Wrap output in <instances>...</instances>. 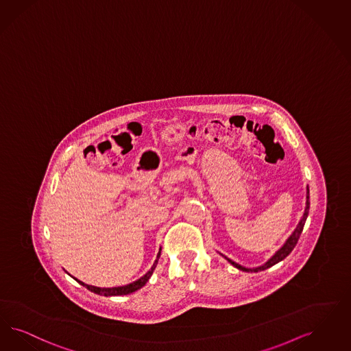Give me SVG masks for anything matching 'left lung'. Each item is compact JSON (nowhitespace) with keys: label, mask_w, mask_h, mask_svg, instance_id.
<instances>
[{"label":"left lung","mask_w":351,"mask_h":351,"mask_svg":"<svg viewBox=\"0 0 351 351\" xmlns=\"http://www.w3.org/2000/svg\"><path fill=\"white\" fill-rule=\"evenodd\" d=\"M306 198H307V199H306V208H304L302 219H301V221L298 223L297 228L294 230V232L291 233V236H290L289 239L287 240V242L284 243V246H282L281 249H278V252L275 253V255H274L271 259H268L263 266L256 267V268H246V267L240 266V265H237L236 262L230 261V259H228L227 256H226V259L230 262L232 266H234L236 268L241 269V271H245V272H258V271H265L267 268L275 266L276 263L281 262L282 259H285V258L291 253V250L295 247L297 242L300 240V236H301V233H302L303 227H304V223H306V219H307V215H308V210H310V199H308V198H310V193H308V186H307V195H306Z\"/></svg>","instance_id":"8db88e82"}]
</instances>
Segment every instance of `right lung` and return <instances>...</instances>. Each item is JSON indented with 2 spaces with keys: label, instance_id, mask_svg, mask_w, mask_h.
Instances as JSON below:
<instances>
[{
  "label": "right lung",
  "instance_id": "obj_1",
  "mask_svg": "<svg viewBox=\"0 0 351 351\" xmlns=\"http://www.w3.org/2000/svg\"><path fill=\"white\" fill-rule=\"evenodd\" d=\"M159 256H160V249H159V252H158L157 259H156L154 265H153L152 268L146 272L145 275H144L143 278H138V280H136V281H133L131 284H128V285H124V287H115V288H98V287H93V285L84 284L83 281H79L77 278H75L79 284H82L83 287H85L86 289L90 290V291H93V293H96V294H99V295L109 297V295H125V294H131V293L136 291V290L141 289V288L145 285L146 282H147V280H149L150 276L153 275V271H154V269H156V267H157Z\"/></svg>",
  "mask_w": 351,
  "mask_h": 351
}]
</instances>
